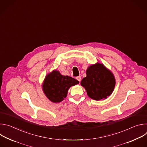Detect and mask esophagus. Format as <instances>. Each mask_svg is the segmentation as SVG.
<instances>
[{
	"instance_id": "1",
	"label": "esophagus",
	"mask_w": 147,
	"mask_h": 147,
	"mask_svg": "<svg viewBox=\"0 0 147 147\" xmlns=\"http://www.w3.org/2000/svg\"><path fill=\"white\" fill-rule=\"evenodd\" d=\"M76 79H77L79 82H80L81 80V76H78V77H76Z\"/></svg>"
}]
</instances>
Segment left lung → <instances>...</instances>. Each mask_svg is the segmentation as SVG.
<instances>
[{
	"mask_svg": "<svg viewBox=\"0 0 147 147\" xmlns=\"http://www.w3.org/2000/svg\"><path fill=\"white\" fill-rule=\"evenodd\" d=\"M87 77L83 78L81 85L84 88L90 98L96 100L107 99L115 86L113 73L103 64L96 63L87 69Z\"/></svg>",
	"mask_w": 147,
	"mask_h": 147,
	"instance_id": "1",
	"label": "left lung"
}]
</instances>
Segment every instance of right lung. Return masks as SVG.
Segmentation results:
<instances>
[{"label": "right lung", "instance_id": "right-lung-1", "mask_svg": "<svg viewBox=\"0 0 147 147\" xmlns=\"http://www.w3.org/2000/svg\"><path fill=\"white\" fill-rule=\"evenodd\" d=\"M79 81L68 76H63L59 71L48 74L42 84V90L47 97L52 102L58 103L67 96L69 89L78 84Z\"/></svg>", "mask_w": 147, "mask_h": 147}]
</instances>
